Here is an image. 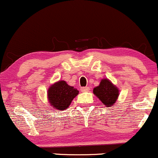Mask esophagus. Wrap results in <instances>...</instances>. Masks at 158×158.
Here are the masks:
<instances>
[{"mask_svg": "<svg viewBox=\"0 0 158 158\" xmlns=\"http://www.w3.org/2000/svg\"><path fill=\"white\" fill-rule=\"evenodd\" d=\"M89 90H90L89 87H82V88H81V92H86V91H89Z\"/></svg>", "mask_w": 158, "mask_h": 158, "instance_id": "obj_1", "label": "esophagus"}]
</instances>
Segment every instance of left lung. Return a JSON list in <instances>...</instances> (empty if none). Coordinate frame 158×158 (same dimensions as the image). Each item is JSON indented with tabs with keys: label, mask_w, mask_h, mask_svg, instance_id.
Wrapping results in <instances>:
<instances>
[{
	"label": "left lung",
	"mask_w": 158,
	"mask_h": 158,
	"mask_svg": "<svg viewBox=\"0 0 158 158\" xmlns=\"http://www.w3.org/2000/svg\"><path fill=\"white\" fill-rule=\"evenodd\" d=\"M94 94L106 107H111L119 97V90L108 79L101 80L99 86L94 88Z\"/></svg>",
	"instance_id": "left-lung-1"
}]
</instances>
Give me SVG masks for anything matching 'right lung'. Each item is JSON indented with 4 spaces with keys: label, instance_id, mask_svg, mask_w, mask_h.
I'll list each match as a JSON object with an SVG mask.
<instances>
[{
    "label": "right lung",
    "instance_id": "right-lung-1",
    "mask_svg": "<svg viewBox=\"0 0 158 158\" xmlns=\"http://www.w3.org/2000/svg\"><path fill=\"white\" fill-rule=\"evenodd\" d=\"M78 94L79 90L68 85L65 81H59L52 85L48 91L50 104L60 110L67 109Z\"/></svg>",
    "mask_w": 158,
    "mask_h": 158
}]
</instances>
